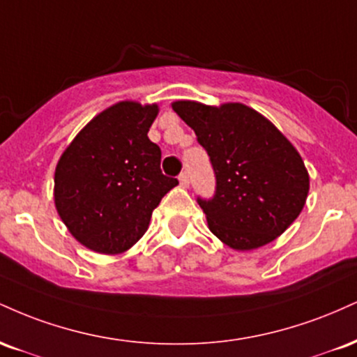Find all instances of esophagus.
Returning <instances> with one entry per match:
<instances>
[{
	"label": "esophagus",
	"mask_w": 357,
	"mask_h": 357,
	"mask_svg": "<svg viewBox=\"0 0 357 357\" xmlns=\"http://www.w3.org/2000/svg\"><path fill=\"white\" fill-rule=\"evenodd\" d=\"M179 183H181V186H183V188H188V186H190V174H188L186 171H184V173L179 174Z\"/></svg>",
	"instance_id": "34e87169"
}]
</instances>
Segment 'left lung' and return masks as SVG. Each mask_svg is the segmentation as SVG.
<instances>
[{"mask_svg":"<svg viewBox=\"0 0 357 357\" xmlns=\"http://www.w3.org/2000/svg\"><path fill=\"white\" fill-rule=\"evenodd\" d=\"M173 110L210 155L215 196L198 203L213 235L241 252L280 236L301 215L309 192V173L289 139L238 102L213 107L178 100Z\"/></svg>","mask_w":357,"mask_h":357,"instance_id":"left-lung-1","label":"left lung"}]
</instances>
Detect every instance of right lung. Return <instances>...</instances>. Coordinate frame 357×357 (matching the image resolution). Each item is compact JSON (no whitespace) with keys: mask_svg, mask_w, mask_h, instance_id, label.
I'll return each mask as SVG.
<instances>
[{"mask_svg":"<svg viewBox=\"0 0 357 357\" xmlns=\"http://www.w3.org/2000/svg\"><path fill=\"white\" fill-rule=\"evenodd\" d=\"M155 104L122 100L102 110L63 151L55 169V206L84 247L116 255L149 227L154 208L178 184L161 171L147 132Z\"/></svg>","mask_w":357,"mask_h":357,"instance_id":"add662e5","label":"right lung"}]
</instances>
